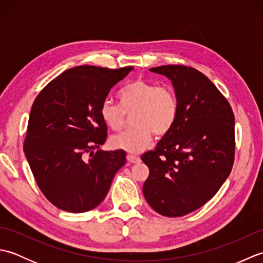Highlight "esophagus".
Wrapping results in <instances>:
<instances>
[{"instance_id":"1","label":"esophagus","mask_w":263,"mask_h":263,"mask_svg":"<svg viewBox=\"0 0 263 263\" xmlns=\"http://www.w3.org/2000/svg\"><path fill=\"white\" fill-rule=\"evenodd\" d=\"M126 159H127L128 163H132V164L140 163V158L137 157V156H135V155H127Z\"/></svg>"}]
</instances>
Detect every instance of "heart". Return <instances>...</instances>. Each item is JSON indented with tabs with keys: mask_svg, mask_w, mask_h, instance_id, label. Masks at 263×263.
I'll return each mask as SVG.
<instances>
[{
	"mask_svg": "<svg viewBox=\"0 0 263 263\" xmlns=\"http://www.w3.org/2000/svg\"><path fill=\"white\" fill-rule=\"evenodd\" d=\"M120 106L106 99L99 114L104 124L114 131L125 123V115L132 114L135 125L110 138V146L130 154H139L153 140L154 133L163 137L175 125L178 115V99L168 86L138 79L128 83L119 93Z\"/></svg>",
	"mask_w": 263,
	"mask_h": 263,
	"instance_id": "heart-1",
	"label": "heart"
}]
</instances>
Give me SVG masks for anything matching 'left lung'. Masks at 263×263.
Wrapping results in <instances>:
<instances>
[{
	"mask_svg": "<svg viewBox=\"0 0 263 263\" xmlns=\"http://www.w3.org/2000/svg\"><path fill=\"white\" fill-rule=\"evenodd\" d=\"M150 71L172 81L178 115L156 149L142 155L150 172L142 191L158 214L181 217L208 202L231 174L235 119L227 99L200 71L185 65Z\"/></svg>",
	"mask_w": 263,
	"mask_h": 263,
	"instance_id": "8db88e82",
	"label": "left lung"
}]
</instances>
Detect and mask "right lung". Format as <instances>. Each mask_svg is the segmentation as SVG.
<instances>
[{"mask_svg": "<svg viewBox=\"0 0 263 263\" xmlns=\"http://www.w3.org/2000/svg\"><path fill=\"white\" fill-rule=\"evenodd\" d=\"M132 70L76 66L49 82L33 102L24 152L41 191L59 209L96 208L125 164L124 150H93L107 138L100 105Z\"/></svg>", "mask_w": 263, "mask_h": 263, "instance_id": "obj_1", "label": "right lung"}]
</instances>
